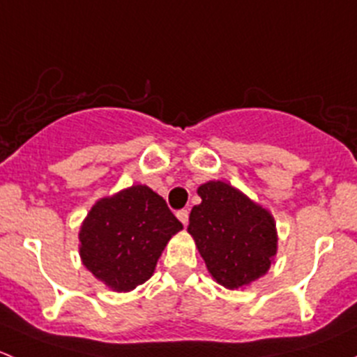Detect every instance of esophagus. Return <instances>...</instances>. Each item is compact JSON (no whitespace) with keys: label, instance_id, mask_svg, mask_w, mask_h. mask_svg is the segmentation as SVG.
I'll return each instance as SVG.
<instances>
[{"label":"esophagus","instance_id":"obj_1","mask_svg":"<svg viewBox=\"0 0 357 357\" xmlns=\"http://www.w3.org/2000/svg\"><path fill=\"white\" fill-rule=\"evenodd\" d=\"M176 215H178V219L179 221L183 222V225H188V215H190V212L186 211V208H181V211H178L176 212Z\"/></svg>","mask_w":357,"mask_h":357}]
</instances>
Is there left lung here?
<instances>
[{"label": "left lung", "instance_id": "left-lung-1", "mask_svg": "<svg viewBox=\"0 0 357 357\" xmlns=\"http://www.w3.org/2000/svg\"><path fill=\"white\" fill-rule=\"evenodd\" d=\"M199 195L188 233L212 278L233 290L266 275L278 242L273 215L228 183H205Z\"/></svg>", "mask_w": 357, "mask_h": 357}]
</instances>
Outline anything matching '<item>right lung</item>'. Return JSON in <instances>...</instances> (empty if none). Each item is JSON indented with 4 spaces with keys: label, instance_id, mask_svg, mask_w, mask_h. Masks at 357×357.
<instances>
[{
    "label": "right lung",
    "instance_id": "add662e5",
    "mask_svg": "<svg viewBox=\"0 0 357 357\" xmlns=\"http://www.w3.org/2000/svg\"><path fill=\"white\" fill-rule=\"evenodd\" d=\"M183 229L162 197L136 185L93 205L79 233L82 264L115 291L153 275L169 238Z\"/></svg>",
    "mask_w": 357,
    "mask_h": 357
}]
</instances>
